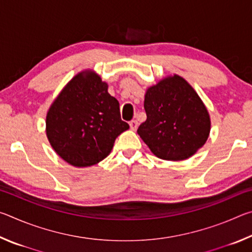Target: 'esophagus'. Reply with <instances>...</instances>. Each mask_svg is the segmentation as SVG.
Returning a JSON list of instances; mask_svg holds the SVG:
<instances>
[{"label": "esophagus", "mask_w": 252, "mask_h": 252, "mask_svg": "<svg viewBox=\"0 0 252 252\" xmlns=\"http://www.w3.org/2000/svg\"><path fill=\"white\" fill-rule=\"evenodd\" d=\"M129 125H130L131 130L135 131V130H136V127H138V126H139V123H138V121H136V120H132V121H130Z\"/></svg>", "instance_id": "esophagus-1"}]
</instances>
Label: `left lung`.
Returning a JSON list of instances; mask_svg holds the SVG:
<instances>
[{"instance_id": "8db88e82", "label": "left lung", "mask_w": 252, "mask_h": 252, "mask_svg": "<svg viewBox=\"0 0 252 252\" xmlns=\"http://www.w3.org/2000/svg\"><path fill=\"white\" fill-rule=\"evenodd\" d=\"M147 120L138 134L156 157L181 161L207 142L210 116L194 89L178 74L165 76L144 95Z\"/></svg>"}]
</instances>
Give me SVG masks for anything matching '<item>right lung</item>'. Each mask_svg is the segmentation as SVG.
<instances>
[{"label": "right lung", "mask_w": 252, "mask_h": 252, "mask_svg": "<svg viewBox=\"0 0 252 252\" xmlns=\"http://www.w3.org/2000/svg\"><path fill=\"white\" fill-rule=\"evenodd\" d=\"M46 136L57 152L73 167H91L105 159L114 141L129 125L121 120L120 105L108 83L92 70L73 76L46 113Z\"/></svg>", "instance_id": "obj_1"}]
</instances>
